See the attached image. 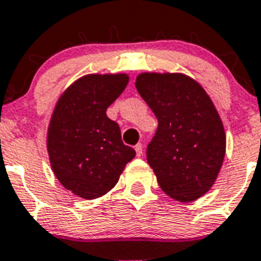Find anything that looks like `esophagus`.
<instances>
[{
    "instance_id": "34e87169",
    "label": "esophagus",
    "mask_w": 261,
    "mask_h": 261,
    "mask_svg": "<svg viewBox=\"0 0 261 261\" xmlns=\"http://www.w3.org/2000/svg\"><path fill=\"white\" fill-rule=\"evenodd\" d=\"M135 151H137L138 156H141L142 152H143V145H142V143H138V145L135 146Z\"/></svg>"
}]
</instances>
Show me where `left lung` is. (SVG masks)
<instances>
[{"label": "left lung", "instance_id": "left-lung-1", "mask_svg": "<svg viewBox=\"0 0 261 261\" xmlns=\"http://www.w3.org/2000/svg\"><path fill=\"white\" fill-rule=\"evenodd\" d=\"M135 87L158 119L146 150L158 185L181 202L200 198L225 155V131L211 97L182 73H141Z\"/></svg>", "mask_w": 261, "mask_h": 261}]
</instances>
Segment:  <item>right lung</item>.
<instances>
[{"label": "right lung", "instance_id": "right-lung-1", "mask_svg": "<svg viewBox=\"0 0 261 261\" xmlns=\"http://www.w3.org/2000/svg\"><path fill=\"white\" fill-rule=\"evenodd\" d=\"M128 76L87 75L61 95L48 128V154L55 175L67 190L87 200L116 185L135 150L106 111L120 96Z\"/></svg>", "mask_w": 261, "mask_h": 261}]
</instances>
